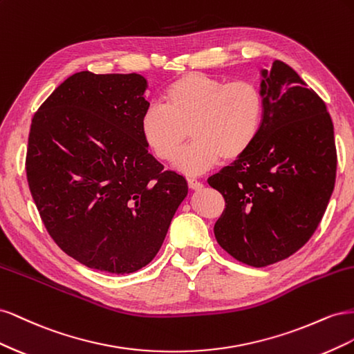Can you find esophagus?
<instances>
[{
    "instance_id": "esophagus-1",
    "label": "esophagus",
    "mask_w": 354,
    "mask_h": 354,
    "mask_svg": "<svg viewBox=\"0 0 354 354\" xmlns=\"http://www.w3.org/2000/svg\"><path fill=\"white\" fill-rule=\"evenodd\" d=\"M187 185H189L190 189H194V190H199V189L203 186L202 181H199V180H196V178H194V177L187 178Z\"/></svg>"
}]
</instances>
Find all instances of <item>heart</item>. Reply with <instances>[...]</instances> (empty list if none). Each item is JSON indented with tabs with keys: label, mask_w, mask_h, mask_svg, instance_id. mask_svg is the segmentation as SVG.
<instances>
[{
	"label": "heart",
	"mask_w": 354,
	"mask_h": 354,
	"mask_svg": "<svg viewBox=\"0 0 354 354\" xmlns=\"http://www.w3.org/2000/svg\"><path fill=\"white\" fill-rule=\"evenodd\" d=\"M266 102L251 80L223 81L187 72L171 81L162 104H151L140 118L146 146L160 160H173L188 138L196 142L176 159V168L201 174L224 160L242 158L255 145L264 121Z\"/></svg>",
	"instance_id": "b5f03b06"
}]
</instances>
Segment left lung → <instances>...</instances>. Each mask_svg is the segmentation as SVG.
<instances>
[{
  "label": "left lung",
  "mask_w": 354,
  "mask_h": 354,
  "mask_svg": "<svg viewBox=\"0 0 354 354\" xmlns=\"http://www.w3.org/2000/svg\"><path fill=\"white\" fill-rule=\"evenodd\" d=\"M261 133L242 158L208 178L224 198L214 224L233 259L264 267L297 252L326 211L337 176L325 102L281 60L263 71Z\"/></svg>",
  "instance_id": "obj_1"
}]
</instances>
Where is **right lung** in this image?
Here are the masks:
<instances>
[{"label":"right lung","instance_id":"obj_1","mask_svg":"<svg viewBox=\"0 0 354 354\" xmlns=\"http://www.w3.org/2000/svg\"><path fill=\"white\" fill-rule=\"evenodd\" d=\"M137 73H73L30 122L26 178L59 248L113 274L153 260L187 183L147 152L140 118L149 108Z\"/></svg>","mask_w":354,"mask_h":354}]
</instances>
